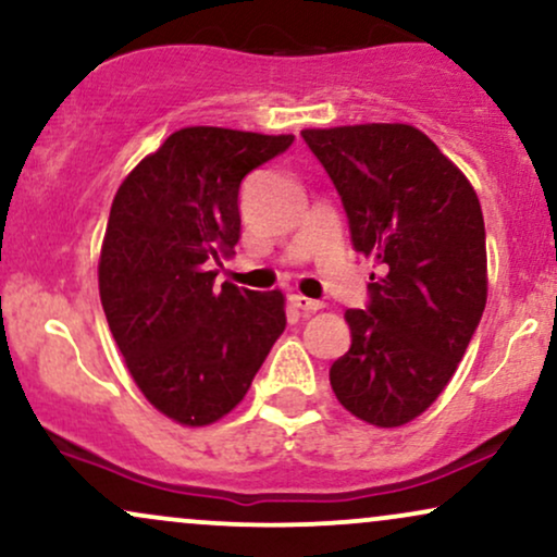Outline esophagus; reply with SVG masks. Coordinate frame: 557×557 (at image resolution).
I'll use <instances>...</instances> for the list:
<instances>
[{
  "mask_svg": "<svg viewBox=\"0 0 557 557\" xmlns=\"http://www.w3.org/2000/svg\"><path fill=\"white\" fill-rule=\"evenodd\" d=\"M290 304L296 306V308H300V311L306 313H317V311H321V308H324V304H321V300H313V298H306V296H300V293H296V296H290Z\"/></svg>",
  "mask_w": 557,
  "mask_h": 557,
  "instance_id": "obj_1",
  "label": "esophagus"
}]
</instances>
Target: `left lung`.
I'll list each match as a JSON object with an SVG mask.
<instances>
[{"mask_svg":"<svg viewBox=\"0 0 557 557\" xmlns=\"http://www.w3.org/2000/svg\"><path fill=\"white\" fill-rule=\"evenodd\" d=\"M330 173L355 251L376 261L368 306L350 308V350L330 381L379 428L410 423L465 358L487 300L485 223L457 165L410 124L304 129Z\"/></svg>","mask_w":557,"mask_h":557,"instance_id":"8db88e82","label":"left lung"}]
</instances>
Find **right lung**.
I'll use <instances>...</instances> for the list:
<instances>
[{"mask_svg": "<svg viewBox=\"0 0 557 557\" xmlns=\"http://www.w3.org/2000/svg\"><path fill=\"white\" fill-rule=\"evenodd\" d=\"M293 139L186 126L113 197L100 304L134 384L181 425H210L231 412L285 332L283 293L214 287V264L233 257L240 238V181Z\"/></svg>", "mask_w": 557, "mask_h": 557, "instance_id": "1", "label": "right lung"}]
</instances>
